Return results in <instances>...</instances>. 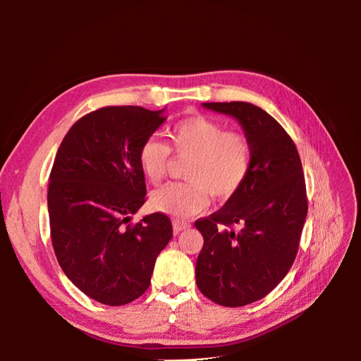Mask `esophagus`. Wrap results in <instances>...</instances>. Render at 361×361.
Listing matches in <instances>:
<instances>
[{
  "instance_id": "34e87169",
  "label": "esophagus",
  "mask_w": 361,
  "mask_h": 361,
  "mask_svg": "<svg viewBox=\"0 0 361 361\" xmlns=\"http://www.w3.org/2000/svg\"><path fill=\"white\" fill-rule=\"evenodd\" d=\"M172 226H173V233L178 234V233H181V231H185V229H188L190 225L188 224V221L173 220V221H172Z\"/></svg>"
}]
</instances>
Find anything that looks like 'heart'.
Wrapping results in <instances>:
<instances>
[{
  "mask_svg": "<svg viewBox=\"0 0 361 361\" xmlns=\"http://www.w3.org/2000/svg\"><path fill=\"white\" fill-rule=\"evenodd\" d=\"M169 144L176 157L189 158L186 183H171L152 194L153 209L175 219H188L206 209L209 195L229 200L239 192L251 169L252 150L248 137L206 116H189L169 130ZM171 150L158 140L144 141L137 152L142 173L153 185L164 178Z\"/></svg>",
  "mask_w": 361,
  "mask_h": 361,
  "instance_id": "1",
  "label": "heart"
}]
</instances>
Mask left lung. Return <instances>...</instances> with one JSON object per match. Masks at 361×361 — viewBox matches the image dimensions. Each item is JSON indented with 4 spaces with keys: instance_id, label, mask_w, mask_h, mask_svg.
Instances as JSON below:
<instances>
[{
    "instance_id": "8db88e82",
    "label": "left lung",
    "mask_w": 361,
    "mask_h": 361,
    "mask_svg": "<svg viewBox=\"0 0 361 361\" xmlns=\"http://www.w3.org/2000/svg\"><path fill=\"white\" fill-rule=\"evenodd\" d=\"M239 122L252 150L239 192L208 219L195 279L202 293L225 307L259 301L293 265L307 217L302 164L295 142L265 110L248 102L202 104Z\"/></svg>"
}]
</instances>
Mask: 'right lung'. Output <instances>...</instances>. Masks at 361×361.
Instances as JSON below:
<instances>
[{
    "label": "right lung",
    "instance_id": "add662e5",
    "mask_svg": "<svg viewBox=\"0 0 361 361\" xmlns=\"http://www.w3.org/2000/svg\"><path fill=\"white\" fill-rule=\"evenodd\" d=\"M164 110L99 109L75 122L54 159L48 211L59 265L75 287L105 305L140 298L172 239L164 214L127 225L145 202L137 152L163 126Z\"/></svg>",
    "mask_w": 361,
    "mask_h": 361
}]
</instances>
